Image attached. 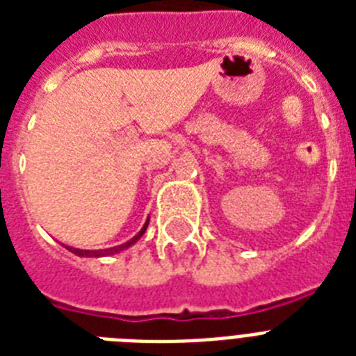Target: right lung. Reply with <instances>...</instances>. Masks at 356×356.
<instances>
[{"mask_svg":"<svg viewBox=\"0 0 356 356\" xmlns=\"http://www.w3.org/2000/svg\"><path fill=\"white\" fill-rule=\"evenodd\" d=\"M147 223H149V220H145L144 227L140 229V233L136 234V236H133L129 242L122 243V245H114V248H108V249H77V248H72V245H64V248L68 249V251H72L74 254H77V257H108V254H116L120 253V251H123V249L131 248L133 243H136L142 238V234L145 233V229H147Z\"/></svg>","mask_w":356,"mask_h":356,"instance_id":"1","label":"right lung"}]
</instances>
